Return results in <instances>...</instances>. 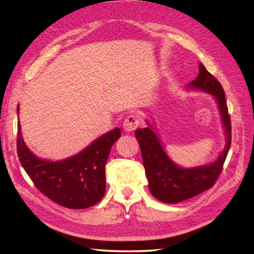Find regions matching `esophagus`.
Instances as JSON below:
<instances>
[{
	"instance_id": "34e87169",
	"label": "esophagus",
	"mask_w": 254,
	"mask_h": 254,
	"mask_svg": "<svg viewBox=\"0 0 254 254\" xmlns=\"http://www.w3.org/2000/svg\"><path fill=\"white\" fill-rule=\"evenodd\" d=\"M137 127H139V119H137L136 115H128V117L124 120L123 128L126 132L134 131Z\"/></svg>"
}]
</instances>
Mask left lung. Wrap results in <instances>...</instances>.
<instances>
[{
  "instance_id": "left-lung-1",
  "label": "left lung",
  "mask_w": 254,
  "mask_h": 254,
  "mask_svg": "<svg viewBox=\"0 0 254 254\" xmlns=\"http://www.w3.org/2000/svg\"><path fill=\"white\" fill-rule=\"evenodd\" d=\"M198 68V76L191 83L187 84L186 89L203 91L215 98L224 128L225 145L215 161L207 165L184 168L167 154L153 124L147 120V127L136 128L134 133L142 153L149 190L162 203H179L212 187L221 174L231 147V120L224 89L220 81L207 71L203 64L199 63Z\"/></svg>"
}]
</instances>
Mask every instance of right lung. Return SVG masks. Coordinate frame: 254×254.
I'll return each mask as SVG.
<instances>
[{
  "label": "right lung",
  "instance_id": "obj_1",
  "mask_svg": "<svg viewBox=\"0 0 254 254\" xmlns=\"http://www.w3.org/2000/svg\"><path fill=\"white\" fill-rule=\"evenodd\" d=\"M120 136L121 128H113L74 156L54 161L39 158L28 148L19 122L16 145L21 165L42 194L64 207L81 209L95 205L104 196L105 165Z\"/></svg>",
  "mask_w": 254,
  "mask_h": 254
}]
</instances>
